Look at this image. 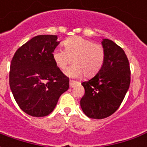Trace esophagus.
<instances>
[{"label": "esophagus", "mask_w": 147, "mask_h": 147, "mask_svg": "<svg viewBox=\"0 0 147 147\" xmlns=\"http://www.w3.org/2000/svg\"><path fill=\"white\" fill-rule=\"evenodd\" d=\"M77 82L76 81H73V80H70V82H69V86H70V88H72L74 86L77 85Z\"/></svg>", "instance_id": "obj_1"}]
</instances>
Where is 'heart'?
I'll return each instance as SVG.
<instances>
[{
	"mask_svg": "<svg viewBox=\"0 0 147 147\" xmlns=\"http://www.w3.org/2000/svg\"><path fill=\"white\" fill-rule=\"evenodd\" d=\"M63 45L64 49H55L52 57L61 70H64L73 61L74 64L65 71L67 76L80 78L85 74L86 77H91L102 68L105 57V49L102 45L82 37L66 39Z\"/></svg>",
	"mask_w": 147,
	"mask_h": 147,
	"instance_id": "b5f03b06",
	"label": "heart"
}]
</instances>
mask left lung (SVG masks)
Here are the masks:
<instances>
[{
	"label": "left lung",
	"mask_w": 147,
	"mask_h": 147,
	"mask_svg": "<svg viewBox=\"0 0 147 147\" xmlns=\"http://www.w3.org/2000/svg\"><path fill=\"white\" fill-rule=\"evenodd\" d=\"M104 64L94 76L82 83L85 94L81 101L82 110L90 118L104 119L118 109L128 90L131 81L129 62L123 49L105 38Z\"/></svg>",
	"instance_id": "obj_1"
}]
</instances>
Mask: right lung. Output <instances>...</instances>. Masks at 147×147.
I'll list each match as a JSON object with an SVG mask.
<instances>
[{"label":"right lung","mask_w":147,"mask_h":147,"mask_svg":"<svg viewBox=\"0 0 147 147\" xmlns=\"http://www.w3.org/2000/svg\"><path fill=\"white\" fill-rule=\"evenodd\" d=\"M59 44L57 35H38L18 49L11 60V93L20 108L30 116L51 113L60 96L69 88V79L52 57Z\"/></svg>","instance_id":"obj_1"}]
</instances>
